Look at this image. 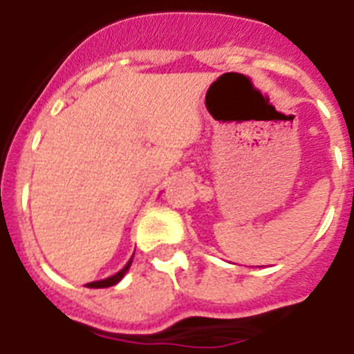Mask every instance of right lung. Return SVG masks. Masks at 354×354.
<instances>
[{
    "mask_svg": "<svg viewBox=\"0 0 354 354\" xmlns=\"http://www.w3.org/2000/svg\"><path fill=\"white\" fill-rule=\"evenodd\" d=\"M131 262H133V257H131V261L127 262V264L124 266V268H122L117 274H113V277H109V278H104V280H97V282L86 283V287H90V289H104V287L115 286V283L120 282L122 278H124V274L127 273V270L131 268Z\"/></svg>",
    "mask_w": 354,
    "mask_h": 354,
    "instance_id": "obj_1",
    "label": "right lung"
}]
</instances>
